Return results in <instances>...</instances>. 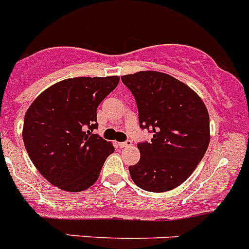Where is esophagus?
I'll use <instances>...</instances> for the list:
<instances>
[{
	"label": "esophagus",
	"instance_id": "1",
	"mask_svg": "<svg viewBox=\"0 0 249 249\" xmlns=\"http://www.w3.org/2000/svg\"><path fill=\"white\" fill-rule=\"evenodd\" d=\"M132 145V141L131 140H126L124 141V142H120L119 146L120 147H129V146Z\"/></svg>",
	"mask_w": 249,
	"mask_h": 249
}]
</instances>
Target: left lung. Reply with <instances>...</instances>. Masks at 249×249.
Here are the masks:
<instances>
[{"mask_svg": "<svg viewBox=\"0 0 249 249\" xmlns=\"http://www.w3.org/2000/svg\"><path fill=\"white\" fill-rule=\"evenodd\" d=\"M135 97L141 129L153 134L138 143L140 161L129 167L138 187L163 193L194 172L210 142V119L200 97L185 83L157 71L122 77Z\"/></svg>", "mask_w": 249, "mask_h": 249, "instance_id": "8db88e82", "label": "left lung"}]
</instances>
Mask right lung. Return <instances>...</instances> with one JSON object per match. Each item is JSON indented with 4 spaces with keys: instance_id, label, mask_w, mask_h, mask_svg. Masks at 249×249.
<instances>
[{
    "instance_id": "1",
    "label": "right lung",
    "mask_w": 249,
    "mask_h": 249,
    "mask_svg": "<svg viewBox=\"0 0 249 249\" xmlns=\"http://www.w3.org/2000/svg\"><path fill=\"white\" fill-rule=\"evenodd\" d=\"M118 83V76L67 78L30 104L23 141L34 166L53 185L76 193L98 179L114 146L93 134L97 108Z\"/></svg>"
}]
</instances>
